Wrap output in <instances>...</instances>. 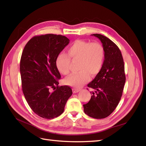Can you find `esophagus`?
<instances>
[{"label":"esophagus","instance_id":"esophagus-1","mask_svg":"<svg viewBox=\"0 0 146 146\" xmlns=\"http://www.w3.org/2000/svg\"><path fill=\"white\" fill-rule=\"evenodd\" d=\"M80 90H81L80 89H78V88H73V94H76V93H78V92H79Z\"/></svg>","mask_w":146,"mask_h":146}]
</instances>
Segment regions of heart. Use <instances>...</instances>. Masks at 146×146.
<instances>
[{
    "label": "heart",
    "instance_id": "obj_1",
    "mask_svg": "<svg viewBox=\"0 0 146 146\" xmlns=\"http://www.w3.org/2000/svg\"><path fill=\"white\" fill-rule=\"evenodd\" d=\"M66 54H59L56 59V66L62 75L70 73V60L73 62H79L78 73L72 74L64 79L66 85L78 88L87 83L90 75L97 76L103 67L105 50L100 43L90 42L83 40H76L71 44Z\"/></svg>",
    "mask_w": 146,
    "mask_h": 146
}]
</instances>
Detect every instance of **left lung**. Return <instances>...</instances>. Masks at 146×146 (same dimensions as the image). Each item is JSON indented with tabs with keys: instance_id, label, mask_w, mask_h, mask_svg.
I'll return each instance as SVG.
<instances>
[{
	"instance_id": "1",
	"label": "left lung",
	"mask_w": 146,
	"mask_h": 146,
	"mask_svg": "<svg viewBox=\"0 0 146 146\" xmlns=\"http://www.w3.org/2000/svg\"><path fill=\"white\" fill-rule=\"evenodd\" d=\"M92 36L102 42L105 59L100 72L87 85L94 91L83 108L88 116L100 119L109 116L120 100L125 83L124 63L119 48L112 41L100 34Z\"/></svg>"
}]
</instances>
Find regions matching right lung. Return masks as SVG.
Instances as JSON below:
<instances>
[{"label":"right lung","mask_w":146,"mask_h":146,"mask_svg":"<svg viewBox=\"0 0 146 146\" xmlns=\"http://www.w3.org/2000/svg\"><path fill=\"white\" fill-rule=\"evenodd\" d=\"M62 35L48 34L36 36L26 44L20 61L22 88L27 104L36 114L46 119H54L64 111L72 90L59 86L60 73L56 59L69 44Z\"/></svg>","instance_id":"obj_1"}]
</instances>
